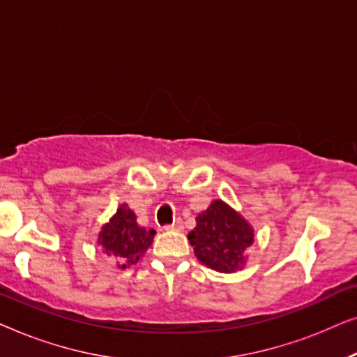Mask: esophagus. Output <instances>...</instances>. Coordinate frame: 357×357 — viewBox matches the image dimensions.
I'll list each match as a JSON object with an SVG mask.
<instances>
[{"instance_id":"34e87169","label":"esophagus","mask_w":357,"mask_h":357,"mask_svg":"<svg viewBox=\"0 0 357 357\" xmlns=\"http://www.w3.org/2000/svg\"><path fill=\"white\" fill-rule=\"evenodd\" d=\"M167 231H183V222L177 219L174 224H169V226H165Z\"/></svg>"}]
</instances>
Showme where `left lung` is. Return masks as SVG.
<instances>
[{
	"label": "left lung",
	"mask_w": 357,
	"mask_h": 357,
	"mask_svg": "<svg viewBox=\"0 0 357 357\" xmlns=\"http://www.w3.org/2000/svg\"><path fill=\"white\" fill-rule=\"evenodd\" d=\"M195 255L204 265L221 273H231L243 266V253L253 243V231L245 219L222 203H211L198 214L197 227L188 234Z\"/></svg>",
	"instance_id": "1"
}]
</instances>
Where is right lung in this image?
I'll use <instances>...</instances> for the list:
<instances>
[{
	"instance_id": "right-lung-1",
	"label": "right lung",
	"mask_w": 357,
	"mask_h": 357,
	"mask_svg": "<svg viewBox=\"0 0 357 357\" xmlns=\"http://www.w3.org/2000/svg\"><path fill=\"white\" fill-rule=\"evenodd\" d=\"M155 231L138 226L136 216L126 204L116 209V214L109 224L102 227L99 234V245L109 257H115L120 268H126L138 263L139 257L153 243Z\"/></svg>"
}]
</instances>
